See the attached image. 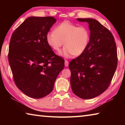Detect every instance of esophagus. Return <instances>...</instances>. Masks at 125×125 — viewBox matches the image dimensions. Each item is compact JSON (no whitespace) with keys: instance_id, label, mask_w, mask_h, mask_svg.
I'll use <instances>...</instances> for the list:
<instances>
[{"instance_id":"34e87169","label":"esophagus","mask_w":125,"mask_h":125,"mask_svg":"<svg viewBox=\"0 0 125 125\" xmlns=\"http://www.w3.org/2000/svg\"><path fill=\"white\" fill-rule=\"evenodd\" d=\"M64 65H65V67H68V65H69L68 61H67V60H65V61H64Z\"/></svg>"}]
</instances>
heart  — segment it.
I'll use <instances>...</instances> for the list:
<instances>
[{
  "instance_id": "1",
  "label": "heart",
  "mask_w": 125,
  "mask_h": 125,
  "mask_svg": "<svg viewBox=\"0 0 125 125\" xmlns=\"http://www.w3.org/2000/svg\"><path fill=\"white\" fill-rule=\"evenodd\" d=\"M46 39L48 45L56 51L60 50L64 42L65 47L59 54L68 58L73 55L79 56L85 52L89 43L90 32L85 26H78L64 21L54 31L48 32Z\"/></svg>"
}]
</instances>
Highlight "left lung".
Here are the masks:
<instances>
[{
    "label": "left lung",
    "mask_w": 125,
    "mask_h": 125,
    "mask_svg": "<svg viewBox=\"0 0 125 125\" xmlns=\"http://www.w3.org/2000/svg\"><path fill=\"white\" fill-rule=\"evenodd\" d=\"M89 24L88 47L69 64L72 90L77 96L90 99L100 95L108 88L117 65L115 39L108 29L91 18L77 19Z\"/></svg>",
    "instance_id": "8db88e82"
}]
</instances>
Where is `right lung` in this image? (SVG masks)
Masks as SVG:
<instances>
[{"instance_id": "1", "label": "right lung", "mask_w": 125, "mask_h": 125, "mask_svg": "<svg viewBox=\"0 0 125 125\" xmlns=\"http://www.w3.org/2000/svg\"><path fill=\"white\" fill-rule=\"evenodd\" d=\"M56 19L52 16L27 18L14 31L8 60L15 83L27 96L40 99L52 92L64 61L57 56L46 36Z\"/></svg>"}]
</instances>
